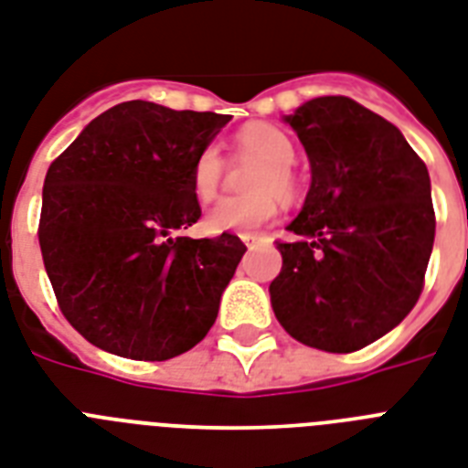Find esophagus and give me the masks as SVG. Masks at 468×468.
<instances>
[{"label":"esophagus","instance_id":"1","mask_svg":"<svg viewBox=\"0 0 468 468\" xmlns=\"http://www.w3.org/2000/svg\"><path fill=\"white\" fill-rule=\"evenodd\" d=\"M240 240L245 242L247 247H254V245H260V242H264L267 240V238H261V235H252V233H245V235H240Z\"/></svg>","mask_w":468,"mask_h":468}]
</instances>
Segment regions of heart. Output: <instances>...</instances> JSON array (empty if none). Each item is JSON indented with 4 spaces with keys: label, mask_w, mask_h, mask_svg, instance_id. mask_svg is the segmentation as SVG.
Instances as JSON below:
<instances>
[{
    "label": "heart",
    "mask_w": 468,
    "mask_h": 468,
    "mask_svg": "<svg viewBox=\"0 0 468 468\" xmlns=\"http://www.w3.org/2000/svg\"><path fill=\"white\" fill-rule=\"evenodd\" d=\"M235 155L242 161H260L247 175L245 197H228L208 208L204 216V230L221 233H254L267 226L279 214L282 199L298 195V175L293 170L295 142L286 129L269 122H252L235 134ZM226 175V158L218 146L208 144L197 154L189 175L192 195L201 204L214 201Z\"/></svg>",
    "instance_id": "obj_1"
}]
</instances>
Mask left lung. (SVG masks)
I'll return each mask as SVG.
<instances>
[{
    "mask_svg": "<svg viewBox=\"0 0 468 468\" xmlns=\"http://www.w3.org/2000/svg\"><path fill=\"white\" fill-rule=\"evenodd\" d=\"M313 168L305 207L276 240L269 293L300 344L353 353L385 336L423 293L435 240L431 177L401 132L346 96L288 115Z\"/></svg>",
    "mask_w": 468,
    "mask_h": 468,
    "instance_id": "8db88e82",
    "label": "left lung"
}]
</instances>
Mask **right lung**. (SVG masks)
<instances>
[{"label":"right lung","instance_id":"1","mask_svg":"<svg viewBox=\"0 0 468 468\" xmlns=\"http://www.w3.org/2000/svg\"><path fill=\"white\" fill-rule=\"evenodd\" d=\"M228 115L148 101L105 110L57 155L37 240L57 305L102 351L168 360L199 344L247 247L238 235L192 240L189 175Z\"/></svg>","mask_w":468,"mask_h":468}]
</instances>
